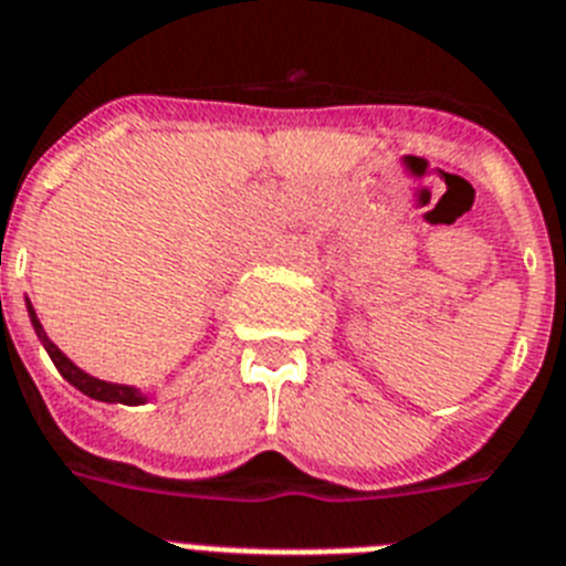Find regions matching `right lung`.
<instances>
[{
    "label": "right lung",
    "mask_w": 566,
    "mask_h": 566,
    "mask_svg": "<svg viewBox=\"0 0 566 566\" xmlns=\"http://www.w3.org/2000/svg\"><path fill=\"white\" fill-rule=\"evenodd\" d=\"M28 316H31V325H33V331H36V336H40V342L45 345V350H49L51 363L56 365V371L63 374L71 386L80 388L85 397H92V400H99V402H123V406H140V402H146V394H140V388L106 382V379L92 377V374H85L83 368H77V365L71 363L69 356L56 348L54 342L49 339V334L42 331V325H40V319H36V311H33L31 302H28Z\"/></svg>",
    "instance_id": "1"
}]
</instances>
